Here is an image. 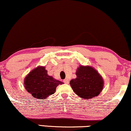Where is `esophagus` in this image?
<instances>
[{
    "label": "esophagus",
    "instance_id": "1",
    "mask_svg": "<svg viewBox=\"0 0 131 131\" xmlns=\"http://www.w3.org/2000/svg\"><path fill=\"white\" fill-rule=\"evenodd\" d=\"M64 83H66V84H69V80L68 79H67V78H66V79L64 80Z\"/></svg>",
    "mask_w": 131,
    "mask_h": 131
}]
</instances>
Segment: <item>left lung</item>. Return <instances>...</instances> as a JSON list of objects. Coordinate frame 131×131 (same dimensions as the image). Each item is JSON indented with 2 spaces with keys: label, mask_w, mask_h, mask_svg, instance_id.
<instances>
[{
  "label": "left lung",
  "mask_w": 131,
  "mask_h": 131,
  "mask_svg": "<svg viewBox=\"0 0 131 131\" xmlns=\"http://www.w3.org/2000/svg\"><path fill=\"white\" fill-rule=\"evenodd\" d=\"M77 78L70 81L73 91L83 99H91L99 94L103 89L102 78L90 66H81L76 72Z\"/></svg>",
  "instance_id": "1"
}]
</instances>
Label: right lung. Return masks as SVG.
I'll return each mask as SVG.
<instances>
[{"instance_id":"right-lung-1","label":"right lung","mask_w":131,"mask_h":131,"mask_svg":"<svg viewBox=\"0 0 131 131\" xmlns=\"http://www.w3.org/2000/svg\"><path fill=\"white\" fill-rule=\"evenodd\" d=\"M62 82L49 76L44 67H38L33 70L24 80L26 90L34 97L43 99L53 94L56 87Z\"/></svg>"}]
</instances>
